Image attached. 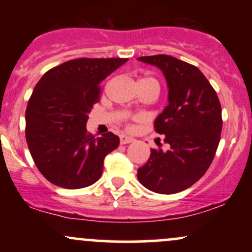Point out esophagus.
I'll return each mask as SVG.
<instances>
[{"instance_id": "34e87169", "label": "esophagus", "mask_w": 252, "mask_h": 252, "mask_svg": "<svg viewBox=\"0 0 252 252\" xmlns=\"http://www.w3.org/2000/svg\"><path fill=\"white\" fill-rule=\"evenodd\" d=\"M120 141H121V144H128V143L134 142V138L129 137V136H126V135H121Z\"/></svg>"}]
</instances>
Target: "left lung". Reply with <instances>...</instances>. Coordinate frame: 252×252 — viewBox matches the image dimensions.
<instances>
[{"label":"left lung","mask_w":252,"mask_h":252,"mask_svg":"<svg viewBox=\"0 0 252 252\" xmlns=\"http://www.w3.org/2000/svg\"><path fill=\"white\" fill-rule=\"evenodd\" d=\"M137 60L162 71L168 104L155 118V131L170 148L152 149L149 160L137 169L146 189L174 194L195 184L209 169L221 134V106L206 77L195 66L170 56Z\"/></svg>","instance_id":"left-lung-1"}]
</instances>
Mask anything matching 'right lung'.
I'll use <instances>...</instances> for the list:
<instances>
[{"label":"right lung","instance_id":"right-lung-1","mask_svg":"<svg viewBox=\"0 0 252 252\" xmlns=\"http://www.w3.org/2000/svg\"><path fill=\"white\" fill-rule=\"evenodd\" d=\"M128 59H74L43 74L26 110V140L40 173L52 184L78 189L94 184L105 156L120 144L106 132L86 131L99 84Z\"/></svg>","mask_w":252,"mask_h":252}]
</instances>
